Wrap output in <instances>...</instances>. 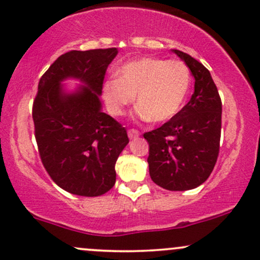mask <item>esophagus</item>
<instances>
[{"instance_id": "obj_1", "label": "esophagus", "mask_w": 260, "mask_h": 260, "mask_svg": "<svg viewBox=\"0 0 260 260\" xmlns=\"http://www.w3.org/2000/svg\"><path fill=\"white\" fill-rule=\"evenodd\" d=\"M140 136V133L137 129H129L128 131V138L129 139H136Z\"/></svg>"}]
</instances>
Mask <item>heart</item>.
I'll use <instances>...</instances> for the list:
<instances>
[{
    "mask_svg": "<svg viewBox=\"0 0 260 260\" xmlns=\"http://www.w3.org/2000/svg\"><path fill=\"white\" fill-rule=\"evenodd\" d=\"M190 83V71L183 61L144 57L118 68L117 76L103 83L102 95L114 116L123 115L136 95L138 117L164 123L185 104Z\"/></svg>",
    "mask_w": 260,
    "mask_h": 260,
    "instance_id": "1",
    "label": "heart"
}]
</instances>
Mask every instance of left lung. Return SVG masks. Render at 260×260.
Here are the masks:
<instances>
[{
  "mask_svg": "<svg viewBox=\"0 0 260 260\" xmlns=\"http://www.w3.org/2000/svg\"><path fill=\"white\" fill-rule=\"evenodd\" d=\"M191 71L195 92L173 118L144 134L149 143L150 177L171 191L191 190L205 183L219 152L221 100L211 73L186 53L172 49Z\"/></svg>",
  "mask_w": 260,
  "mask_h": 260,
  "instance_id": "1",
  "label": "left lung"
}]
</instances>
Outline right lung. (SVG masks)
Wrapping results in <instances>:
<instances>
[{
  "instance_id": "right-lung-1",
  "label": "right lung",
  "mask_w": 260,
  "mask_h": 260,
  "mask_svg": "<svg viewBox=\"0 0 260 260\" xmlns=\"http://www.w3.org/2000/svg\"><path fill=\"white\" fill-rule=\"evenodd\" d=\"M117 48L70 51L43 74L32 118L42 164L58 186L79 196H100L116 181L115 165L128 144L124 127L103 112L102 87ZM80 84L70 91L63 82Z\"/></svg>"
}]
</instances>
